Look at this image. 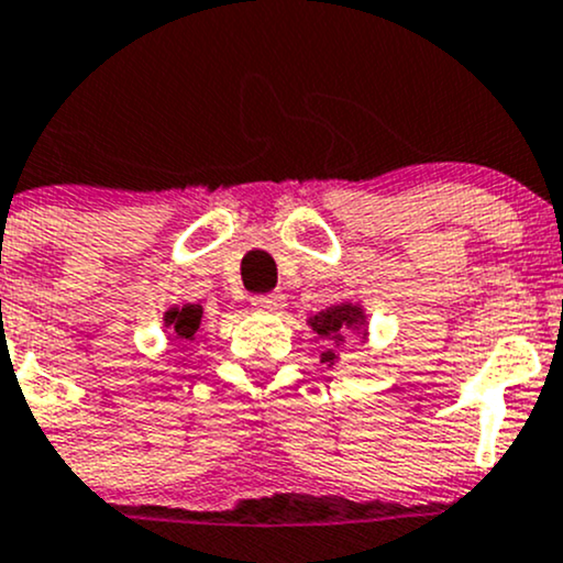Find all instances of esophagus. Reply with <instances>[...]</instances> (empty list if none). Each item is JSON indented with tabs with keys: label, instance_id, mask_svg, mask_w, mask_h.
Instances as JSON below:
<instances>
[{
	"label": "esophagus",
	"instance_id": "obj_1",
	"mask_svg": "<svg viewBox=\"0 0 563 563\" xmlns=\"http://www.w3.org/2000/svg\"><path fill=\"white\" fill-rule=\"evenodd\" d=\"M251 307L258 312H280L286 307V296L283 294H267V296H253Z\"/></svg>",
	"mask_w": 563,
	"mask_h": 563
}]
</instances>
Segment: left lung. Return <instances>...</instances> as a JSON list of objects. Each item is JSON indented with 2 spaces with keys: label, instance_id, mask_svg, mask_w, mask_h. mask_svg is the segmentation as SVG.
I'll return each mask as SVG.
<instances>
[{
  "label": "left lung",
  "instance_id": "8db88e82",
  "mask_svg": "<svg viewBox=\"0 0 563 563\" xmlns=\"http://www.w3.org/2000/svg\"><path fill=\"white\" fill-rule=\"evenodd\" d=\"M307 325L325 342L320 361L329 363V366H336L339 355L347 347V342H352V336H357L361 342H366L368 336L366 310L357 301H342V305L325 307V310L307 318Z\"/></svg>",
  "mask_w": 563,
  "mask_h": 563
}]
</instances>
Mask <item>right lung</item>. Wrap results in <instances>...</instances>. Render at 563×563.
<instances>
[{
	"instance_id": "obj_1",
	"label": "right lung",
	"mask_w": 563,
	"mask_h": 563,
	"mask_svg": "<svg viewBox=\"0 0 563 563\" xmlns=\"http://www.w3.org/2000/svg\"><path fill=\"white\" fill-rule=\"evenodd\" d=\"M165 329H170L178 339L195 342L202 331V307L200 305H173L163 314Z\"/></svg>"
}]
</instances>
